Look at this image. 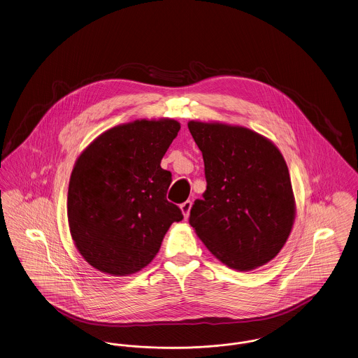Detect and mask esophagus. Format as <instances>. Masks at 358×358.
I'll return each instance as SVG.
<instances>
[{
  "instance_id": "obj_1",
  "label": "esophagus",
  "mask_w": 358,
  "mask_h": 358,
  "mask_svg": "<svg viewBox=\"0 0 358 358\" xmlns=\"http://www.w3.org/2000/svg\"><path fill=\"white\" fill-rule=\"evenodd\" d=\"M180 208H181V210H182L184 217L187 219V216H189V212H190V208H192V201L187 200L185 203H182V204L180 205Z\"/></svg>"
}]
</instances>
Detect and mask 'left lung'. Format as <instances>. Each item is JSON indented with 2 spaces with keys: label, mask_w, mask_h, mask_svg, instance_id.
I'll return each instance as SVG.
<instances>
[{
  "label": "left lung",
  "mask_w": 358,
  "mask_h": 358,
  "mask_svg": "<svg viewBox=\"0 0 358 358\" xmlns=\"http://www.w3.org/2000/svg\"><path fill=\"white\" fill-rule=\"evenodd\" d=\"M204 158L206 190L189 224L228 267L250 271L287 241L295 201L283 155L267 138L240 126L189 122Z\"/></svg>",
  "instance_id": "8db88e82"
}]
</instances>
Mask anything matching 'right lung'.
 <instances>
[{"instance_id": "right-lung-1", "label": "right lung", "mask_w": 358, "mask_h": 358, "mask_svg": "<svg viewBox=\"0 0 358 358\" xmlns=\"http://www.w3.org/2000/svg\"><path fill=\"white\" fill-rule=\"evenodd\" d=\"M180 131L177 120H136L98 136L78 158L69 187V231L85 260L124 276L148 266L173 222L171 173L161 159Z\"/></svg>"}]
</instances>
